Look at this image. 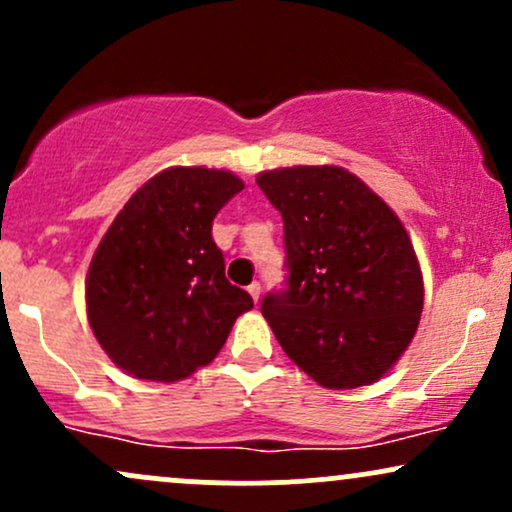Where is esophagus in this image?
I'll return each mask as SVG.
<instances>
[{
  "label": "esophagus",
  "mask_w": 512,
  "mask_h": 512,
  "mask_svg": "<svg viewBox=\"0 0 512 512\" xmlns=\"http://www.w3.org/2000/svg\"><path fill=\"white\" fill-rule=\"evenodd\" d=\"M248 293L252 296V301H260V293H262V286H260V281H252V284L248 286Z\"/></svg>",
  "instance_id": "34e87169"
}]
</instances>
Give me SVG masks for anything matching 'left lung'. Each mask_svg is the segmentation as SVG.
<instances>
[{
    "instance_id": "8db88e82",
    "label": "left lung",
    "mask_w": 512,
    "mask_h": 512,
    "mask_svg": "<svg viewBox=\"0 0 512 512\" xmlns=\"http://www.w3.org/2000/svg\"><path fill=\"white\" fill-rule=\"evenodd\" d=\"M257 185L284 219L286 289L262 298L274 337L315 383L354 390L407 351L424 279L402 221L339 166L264 170Z\"/></svg>"
}]
</instances>
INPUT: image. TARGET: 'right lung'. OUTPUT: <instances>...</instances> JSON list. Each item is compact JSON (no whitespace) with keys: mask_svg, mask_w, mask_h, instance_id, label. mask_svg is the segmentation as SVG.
<instances>
[{"mask_svg":"<svg viewBox=\"0 0 512 512\" xmlns=\"http://www.w3.org/2000/svg\"><path fill=\"white\" fill-rule=\"evenodd\" d=\"M228 170L175 166L144 182L115 216L86 276L98 344L139 380L175 383L226 344L248 291L226 279L211 223L243 190Z\"/></svg>","mask_w":512,"mask_h":512,"instance_id":"right-lung-1","label":"right lung"}]
</instances>
